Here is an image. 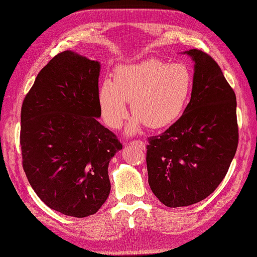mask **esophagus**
<instances>
[{"instance_id": "obj_1", "label": "esophagus", "mask_w": 257, "mask_h": 257, "mask_svg": "<svg viewBox=\"0 0 257 257\" xmlns=\"http://www.w3.org/2000/svg\"><path fill=\"white\" fill-rule=\"evenodd\" d=\"M130 144H131V145H135V146H139V147L142 148V149H145V147H146V144H145L143 141H140V140L133 141V142H131Z\"/></svg>"}]
</instances>
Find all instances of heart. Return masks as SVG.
<instances>
[{"label":"heart","instance_id":"heart-1","mask_svg":"<svg viewBox=\"0 0 257 257\" xmlns=\"http://www.w3.org/2000/svg\"><path fill=\"white\" fill-rule=\"evenodd\" d=\"M113 75V82L106 79L99 85V111L106 125L117 129L128 114L126 102H130L135 115L127 126L130 135L143 122L151 129L173 124L183 114L193 85L187 65L156 59L117 66Z\"/></svg>","mask_w":257,"mask_h":257}]
</instances>
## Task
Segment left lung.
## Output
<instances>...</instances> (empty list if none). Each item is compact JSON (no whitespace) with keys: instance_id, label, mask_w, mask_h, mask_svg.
<instances>
[{"instance_id":"obj_1","label":"left lung","mask_w":257,"mask_h":257,"mask_svg":"<svg viewBox=\"0 0 257 257\" xmlns=\"http://www.w3.org/2000/svg\"><path fill=\"white\" fill-rule=\"evenodd\" d=\"M194 62L190 102L164 133L148 139V183L170 208L196 204L226 176L238 144L236 96L207 53L185 51Z\"/></svg>"}]
</instances>
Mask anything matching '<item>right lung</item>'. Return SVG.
<instances>
[{"instance_id": "add662e5", "label": "right lung", "mask_w": 257, "mask_h": 257, "mask_svg": "<svg viewBox=\"0 0 257 257\" xmlns=\"http://www.w3.org/2000/svg\"><path fill=\"white\" fill-rule=\"evenodd\" d=\"M101 64L73 51L39 72L21 110L23 169L49 208L73 217L96 213L110 193L108 166L121 144L99 124Z\"/></svg>"}]
</instances>
